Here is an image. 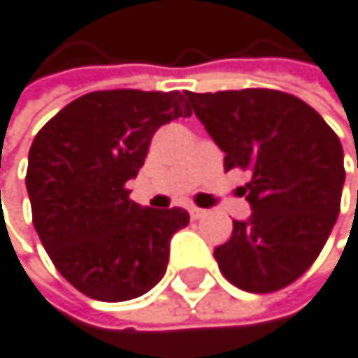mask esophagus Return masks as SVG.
Here are the masks:
<instances>
[{
  "instance_id": "obj_1",
  "label": "esophagus",
  "mask_w": 358,
  "mask_h": 358,
  "mask_svg": "<svg viewBox=\"0 0 358 358\" xmlns=\"http://www.w3.org/2000/svg\"><path fill=\"white\" fill-rule=\"evenodd\" d=\"M189 213H191V217H193V219H201V217H206V210H203V208H197V206H193V208H191Z\"/></svg>"
}]
</instances>
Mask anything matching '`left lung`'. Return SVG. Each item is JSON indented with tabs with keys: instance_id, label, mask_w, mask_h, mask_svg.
Here are the masks:
<instances>
[{
	"instance_id": "obj_1",
	"label": "left lung",
	"mask_w": 358,
	"mask_h": 358,
	"mask_svg": "<svg viewBox=\"0 0 358 358\" xmlns=\"http://www.w3.org/2000/svg\"><path fill=\"white\" fill-rule=\"evenodd\" d=\"M185 94L225 152V169L251 173L241 187L251 217L234 221L229 241L215 249L219 268L241 290H281L315 262L337 221L343 148L322 115L292 94L255 87Z\"/></svg>"
}]
</instances>
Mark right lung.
Here are the masks:
<instances>
[{
  "instance_id": "add662e5",
  "label": "right lung",
  "mask_w": 358,
  "mask_h": 358,
  "mask_svg": "<svg viewBox=\"0 0 358 358\" xmlns=\"http://www.w3.org/2000/svg\"><path fill=\"white\" fill-rule=\"evenodd\" d=\"M191 107L180 92L105 90L66 105L36 135L25 187L51 262L90 299L131 301L163 279L185 208L129 199L152 135Z\"/></svg>"
}]
</instances>
